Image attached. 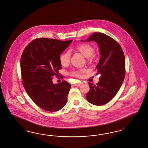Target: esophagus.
<instances>
[{"label": "esophagus", "mask_w": 148, "mask_h": 148, "mask_svg": "<svg viewBox=\"0 0 148 148\" xmlns=\"http://www.w3.org/2000/svg\"><path fill=\"white\" fill-rule=\"evenodd\" d=\"M82 84V82H79V83H76V84H75V86H80V85Z\"/></svg>", "instance_id": "obj_1"}]
</instances>
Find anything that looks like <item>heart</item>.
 <instances>
[{"label":"heart","instance_id":"heart-1","mask_svg":"<svg viewBox=\"0 0 148 148\" xmlns=\"http://www.w3.org/2000/svg\"><path fill=\"white\" fill-rule=\"evenodd\" d=\"M76 51L80 52L81 54L86 57L87 62L89 63H92L96 59V55L94 53L95 47L89 43L84 42L77 45L75 47ZM59 62L63 66H66L70 63V54L68 52H64L59 56ZM84 72V70H73L70 72L71 76L76 77H80L82 74Z\"/></svg>","mask_w":148,"mask_h":148}]
</instances>
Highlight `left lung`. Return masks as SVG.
I'll return each instance as SVG.
<instances>
[{
  "mask_svg": "<svg viewBox=\"0 0 148 148\" xmlns=\"http://www.w3.org/2000/svg\"><path fill=\"white\" fill-rule=\"evenodd\" d=\"M92 40L97 42L100 50L96 74L101 76L97 84L89 83L90 90L86 98L93 105L102 106L116 96L122 84L125 75V56L119 43L106 34L93 33L86 42Z\"/></svg>",
  "mask_w": 148,
  "mask_h": 148,
  "instance_id": "1",
  "label": "left lung"
}]
</instances>
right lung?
<instances>
[{
  "mask_svg": "<svg viewBox=\"0 0 148 148\" xmlns=\"http://www.w3.org/2000/svg\"><path fill=\"white\" fill-rule=\"evenodd\" d=\"M50 38H37L26 47L21 59L22 84L34 103L53 112L67 103L71 84L65 80L54 84L53 76L62 69L59 56L72 42ZM61 77H63L61 75Z\"/></svg>",
  "mask_w": 148,
  "mask_h": 148,
  "instance_id": "obj_1",
  "label": "right lung"
}]
</instances>
